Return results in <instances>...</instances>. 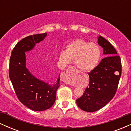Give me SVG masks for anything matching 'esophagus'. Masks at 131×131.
<instances>
[{"instance_id":"obj_1","label":"esophagus","mask_w":131,"mask_h":131,"mask_svg":"<svg viewBox=\"0 0 131 131\" xmlns=\"http://www.w3.org/2000/svg\"><path fill=\"white\" fill-rule=\"evenodd\" d=\"M62 81H63V82H64V83L66 84H70V82H69V81L68 80L67 77H66L65 76H64L62 78Z\"/></svg>"}]
</instances>
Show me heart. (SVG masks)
<instances>
[{"label": "heart", "instance_id": "obj_1", "mask_svg": "<svg viewBox=\"0 0 131 131\" xmlns=\"http://www.w3.org/2000/svg\"><path fill=\"white\" fill-rule=\"evenodd\" d=\"M101 57L100 47L95 43L76 39L66 46L59 54V61L63 65L75 60L76 66L83 71H90L97 67Z\"/></svg>", "mask_w": 131, "mask_h": 131}]
</instances>
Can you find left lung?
Here are the masks:
<instances>
[{"mask_svg":"<svg viewBox=\"0 0 131 131\" xmlns=\"http://www.w3.org/2000/svg\"><path fill=\"white\" fill-rule=\"evenodd\" d=\"M98 43L106 57L89 73L88 87L82 97L76 100L78 106L88 112L99 110L113 98L121 75V58L113 46L101 36H99Z\"/></svg>","mask_w":131,"mask_h":131,"instance_id":"left-lung-1","label":"left lung"}]
</instances>
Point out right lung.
Here are the masks:
<instances>
[{"label":"right lung","mask_w":131,"mask_h":131,"mask_svg":"<svg viewBox=\"0 0 131 131\" xmlns=\"http://www.w3.org/2000/svg\"><path fill=\"white\" fill-rule=\"evenodd\" d=\"M47 33L29 36L17 43L12 52L9 77L18 99L34 111H44L55 103L60 86V74L54 84L50 85L33 76L26 67L25 52L31 50L44 39Z\"/></svg>","instance_id":"add662e5"}]
</instances>
